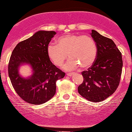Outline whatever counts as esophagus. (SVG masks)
Segmentation results:
<instances>
[{"instance_id":"1","label":"esophagus","mask_w":132,"mask_h":132,"mask_svg":"<svg viewBox=\"0 0 132 132\" xmlns=\"http://www.w3.org/2000/svg\"><path fill=\"white\" fill-rule=\"evenodd\" d=\"M74 74V72H71V73H67V75L68 76H71L73 75Z\"/></svg>"}]
</instances>
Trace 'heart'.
Here are the masks:
<instances>
[{"instance_id": "heart-1", "label": "heart", "mask_w": 132, "mask_h": 132, "mask_svg": "<svg viewBox=\"0 0 132 132\" xmlns=\"http://www.w3.org/2000/svg\"><path fill=\"white\" fill-rule=\"evenodd\" d=\"M70 59L64 69L71 70L80 65L82 69L89 68L94 63L97 54L95 42L88 35L66 34L59 37L56 45L49 44L47 54L54 64L61 67L67 58Z\"/></svg>"}]
</instances>
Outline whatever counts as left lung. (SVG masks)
I'll list each match as a JSON object with an SVG mask.
<instances>
[{"label": "left lung", "mask_w": 132, "mask_h": 132, "mask_svg": "<svg viewBox=\"0 0 132 132\" xmlns=\"http://www.w3.org/2000/svg\"><path fill=\"white\" fill-rule=\"evenodd\" d=\"M91 36L97 49L96 59L87 70L82 71L83 82L78 87L82 97L102 102L112 95L119 86L123 62L122 53L111 39L92 30Z\"/></svg>", "instance_id": "obj_1"}]
</instances>
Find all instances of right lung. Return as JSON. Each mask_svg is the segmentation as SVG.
<instances>
[{
  "mask_svg": "<svg viewBox=\"0 0 132 132\" xmlns=\"http://www.w3.org/2000/svg\"><path fill=\"white\" fill-rule=\"evenodd\" d=\"M56 34L54 31H38L19 42L11 53L8 67L9 78L18 95L27 103L41 105L48 102L56 94V81L65 75L47 54V47ZM23 63L30 64L33 70L28 79L21 77L18 73L19 66Z\"/></svg>",
  "mask_w": 132,
  "mask_h": 132,
  "instance_id": "add662e5",
  "label": "right lung"
}]
</instances>
